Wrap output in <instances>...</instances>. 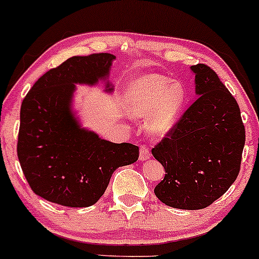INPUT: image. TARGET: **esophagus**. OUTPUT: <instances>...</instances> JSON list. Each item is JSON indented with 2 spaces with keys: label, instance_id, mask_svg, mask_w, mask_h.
<instances>
[{
  "label": "esophagus",
  "instance_id": "obj_1",
  "mask_svg": "<svg viewBox=\"0 0 259 259\" xmlns=\"http://www.w3.org/2000/svg\"><path fill=\"white\" fill-rule=\"evenodd\" d=\"M150 149L147 144H142L141 145V153H139V160H148L150 158Z\"/></svg>",
  "mask_w": 259,
  "mask_h": 259
}]
</instances>
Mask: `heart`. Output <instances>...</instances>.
Returning <instances> with one entry per match:
<instances>
[{"instance_id":"heart-1","label":"heart","mask_w":259,"mask_h":259,"mask_svg":"<svg viewBox=\"0 0 259 259\" xmlns=\"http://www.w3.org/2000/svg\"><path fill=\"white\" fill-rule=\"evenodd\" d=\"M170 79L160 75H145L131 84L128 112L133 117L147 118L148 131L153 136H162L172 127L185 103L186 93L181 83L171 85Z\"/></svg>"}]
</instances>
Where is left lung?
Instances as JSON below:
<instances>
[{
	"mask_svg": "<svg viewBox=\"0 0 259 259\" xmlns=\"http://www.w3.org/2000/svg\"><path fill=\"white\" fill-rule=\"evenodd\" d=\"M196 73V101L152 149L165 168L154 188L162 203L196 210L210 205L237 179L245 126L239 104L210 67H191Z\"/></svg>",
	"mask_w": 259,
	"mask_h": 259,
	"instance_id": "left-lung-1",
	"label": "left lung"
}]
</instances>
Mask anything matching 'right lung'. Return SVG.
<instances>
[{
	"label": "right lung",
	"instance_id": "obj_1",
	"mask_svg": "<svg viewBox=\"0 0 259 259\" xmlns=\"http://www.w3.org/2000/svg\"><path fill=\"white\" fill-rule=\"evenodd\" d=\"M110 54L73 56L36 80L20 106L17 154L33 192L56 204L91 207L117 167L133 164L139 148L80 130L69 110L74 83L106 77Z\"/></svg>",
	"mask_w": 259,
	"mask_h": 259
}]
</instances>
